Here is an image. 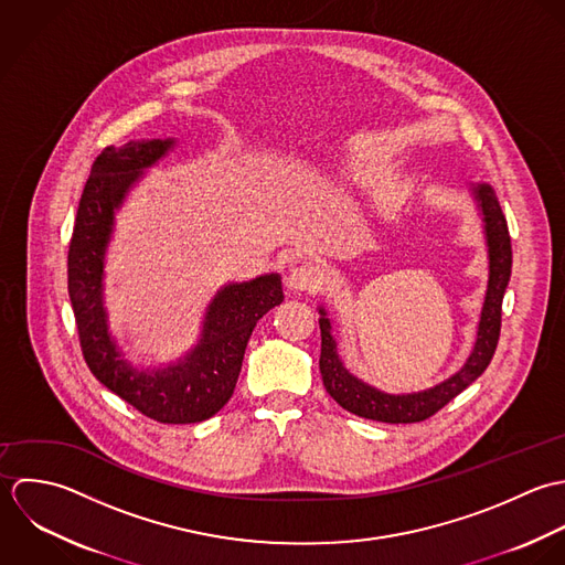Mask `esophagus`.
<instances>
[{
	"label": "esophagus",
	"mask_w": 565,
	"mask_h": 565,
	"mask_svg": "<svg viewBox=\"0 0 565 565\" xmlns=\"http://www.w3.org/2000/svg\"><path fill=\"white\" fill-rule=\"evenodd\" d=\"M321 284L323 270L315 262H301L288 275V286L295 290H317Z\"/></svg>",
	"instance_id": "esophagus-1"
}]
</instances>
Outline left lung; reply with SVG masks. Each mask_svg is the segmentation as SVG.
<instances>
[{
	"label": "left lung",
	"instance_id": "1",
	"mask_svg": "<svg viewBox=\"0 0 565 565\" xmlns=\"http://www.w3.org/2000/svg\"><path fill=\"white\" fill-rule=\"evenodd\" d=\"M478 207L482 212L487 246H489V286L478 323V339L465 366L439 386L413 393V395H388L358 377H353L340 362L337 342L332 339V326L321 310V375L328 393L340 406L358 417L384 422V424H417L439 413L458 393H462L491 362L500 339L502 326V297L511 277V237L495 192L487 183L473 185Z\"/></svg>",
	"mask_w": 565,
	"mask_h": 565
}]
</instances>
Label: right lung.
<instances>
[{
    "label": "right lung",
    "mask_w": 565,
    "mask_h": 565,
    "mask_svg": "<svg viewBox=\"0 0 565 565\" xmlns=\"http://www.w3.org/2000/svg\"><path fill=\"white\" fill-rule=\"evenodd\" d=\"M174 139L107 146L85 183L67 253V288L81 349L92 373L135 411L159 424H196L214 417L233 395L255 323L284 301L279 275L225 286L210 306L199 347L174 366L135 371L109 337L103 308V262L114 212L143 168Z\"/></svg>",
    "instance_id": "obj_1"
}]
</instances>
